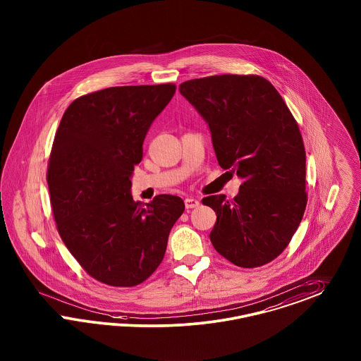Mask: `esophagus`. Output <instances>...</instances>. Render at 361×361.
Wrapping results in <instances>:
<instances>
[{"label": "esophagus", "mask_w": 361, "mask_h": 361, "mask_svg": "<svg viewBox=\"0 0 361 361\" xmlns=\"http://www.w3.org/2000/svg\"><path fill=\"white\" fill-rule=\"evenodd\" d=\"M199 205V200L193 199V197H188V199H185V208H187V209H193V208H197Z\"/></svg>", "instance_id": "obj_1"}]
</instances>
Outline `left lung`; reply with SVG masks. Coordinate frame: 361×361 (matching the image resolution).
<instances>
[{
  "instance_id": "1",
  "label": "left lung",
  "mask_w": 361,
  "mask_h": 361,
  "mask_svg": "<svg viewBox=\"0 0 361 361\" xmlns=\"http://www.w3.org/2000/svg\"><path fill=\"white\" fill-rule=\"evenodd\" d=\"M178 89L209 125L219 165L243 178L235 199H202L217 216L213 247L241 268L272 262L298 231L308 200L295 117L260 75H211Z\"/></svg>"
}]
</instances>
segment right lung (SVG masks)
<instances>
[{"mask_svg":"<svg viewBox=\"0 0 361 361\" xmlns=\"http://www.w3.org/2000/svg\"><path fill=\"white\" fill-rule=\"evenodd\" d=\"M174 92L160 84L89 93L68 106L56 132L47 181L57 231L84 271L106 286L144 283L185 209L172 195L147 207L130 195L142 142Z\"/></svg>","mask_w":361,"mask_h":361,"instance_id":"obj_1","label":"right lung"}]
</instances>
